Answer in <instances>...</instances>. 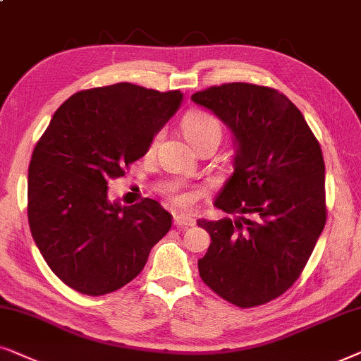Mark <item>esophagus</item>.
Instances as JSON below:
<instances>
[{
    "mask_svg": "<svg viewBox=\"0 0 361 361\" xmlns=\"http://www.w3.org/2000/svg\"><path fill=\"white\" fill-rule=\"evenodd\" d=\"M173 223H175V226H178V228H188V226L195 224V221L193 218H190V216L186 214L175 213V216H173Z\"/></svg>",
    "mask_w": 361,
    "mask_h": 361,
    "instance_id": "esophagus-1",
    "label": "esophagus"
}]
</instances>
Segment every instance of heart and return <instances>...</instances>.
<instances>
[{"label":"heart","mask_w":361,"mask_h":361,"mask_svg":"<svg viewBox=\"0 0 361 361\" xmlns=\"http://www.w3.org/2000/svg\"><path fill=\"white\" fill-rule=\"evenodd\" d=\"M183 133L185 137L188 138L191 145L196 147L198 143L208 140V138H216V140H221V135H223V127H221V122L214 117L213 114L203 112V110H193V112L186 114L183 118ZM158 140H160V135H157L152 142V150L157 147ZM181 204H188L191 198L190 196H180L178 198Z\"/></svg>","instance_id":"b5f03b06"}]
</instances>
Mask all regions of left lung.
I'll list each match as a JSON object with an SVG mask.
<instances>
[{
  "label": "left lung",
  "mask_w": 361,
  "mask_h": 361,
  "mask_svg": "<svg viewBox=\"0 0 361 361\" xmlns=\"http://www.w3.org/2000/svg\"><path fill=\"white\" fill-rule=\"evenodd\" d=\"M234 135V171L214 206L236 219H198L211 236L200 276L231 304L282 295L304 271L326 221L325 163L304 115L276 89L246 82L191 95Z\"/></svg>",
  "instance_id": "left-lung-1"
}]
</instances>
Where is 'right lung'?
Returning a JSON list of instances; mask_svg holds the SVG:
<instances>
[{
  "mask_svg": "<svg viewBox=\"0 0 361 361\" xmlns=\"http://www.w3.org/2000/svg\"><path fill=\"white\" fill-rule=\"evenodd\" d=\"M180 90L118 82L71 95L42 133L27 171V219L47 266L80 294L120 289L171 228L155 200L109 201V181L148 152L180 109Z\"/></svg>",
  "mask_w": 361,
  "mask_h": 361,
  "instance_id": "1",
  "label": "right lung"
}]
</instances>
